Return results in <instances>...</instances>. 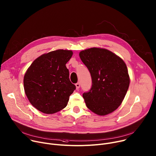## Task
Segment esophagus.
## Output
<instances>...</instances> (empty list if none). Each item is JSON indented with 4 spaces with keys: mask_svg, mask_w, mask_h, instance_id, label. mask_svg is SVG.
<instances>
[{
    "mask_svg": "<svg viewBox=\"0 0 156 156\" xmlns=\"http://www.w3.org/2000/svg\"><path fill=\"white\" fill-rule=\"evenodd\" d=\"M75 86L76 87V89H79L80 87V83H76Z\"/></svg>",
    "mask_w": 156,
    "mask_h": 156,
    "instance_id": "esophagus-1",
    "label": "esophagus"
}]
</instances>
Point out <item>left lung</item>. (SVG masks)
I'll use <instances>...</instances> for the list:
<instances>
[{
  "label": "left lung",
  "instance_id": "left-lung-1",
  "mask_svg": "<svg viewBox=\"0 0 156 156\" xmlns=\"http://www.w3.org/2000/svg\"><path fill=\"white\" fill-rule=\"evenodd\" d=\"M90 72L92 86L83 97L87 107L99 115L114 112L122 104L129 84L126 65L111 51L93 48L80 52Z\"/></svg>",
  "mask_w": 156,
  "mask_h": 156
}]
</instances>
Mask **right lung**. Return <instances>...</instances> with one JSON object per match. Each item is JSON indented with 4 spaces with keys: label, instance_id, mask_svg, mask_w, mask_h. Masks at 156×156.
Returning a JSON list of instances; mask_svg holds the SVG:
<instances>
[{
    "label": "right lung",
    "instance_id": "obj_1",
    "mask_svg": "<svg viewBox=\"0 0 156 156\" xmlns=\"http://www.w3.org/2000/svg\"><path fill=\"white\" fill-rule=\"evenodd\" d=\"M72 55V51H52L37 58L27 70L23 80L25 94L41 112L52 114L61 110L75 90L65 65Z\"/></svg>",
    "mask_w": 156,
    "mask_h": 156
}]
</instances>
